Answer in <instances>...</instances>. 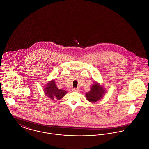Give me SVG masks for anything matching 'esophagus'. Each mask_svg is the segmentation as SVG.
I'll return each mask as SVG.
<instances>
[{"mask_svg": "<svg viewBox=\"0 0 149 149\" xmlns=\"http://www.w3.org/2000/svg\"><path fill=\"white\" fill-rule=\"evenodd\" d=\"M72 91L73 92H78L79 91V89H78V88H74V89H72Z\"/></svg>", "mask_w": 149, "mask_h": 149, "instance_id": "obj_1", "label": "esophagus"}]
</instances>
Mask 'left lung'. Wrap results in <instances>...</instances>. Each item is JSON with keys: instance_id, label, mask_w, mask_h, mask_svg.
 <instances>
[{"instance_id": "8db88e82", "label": "left lung", "mask_w": 149, "mask_h": 149, "mask_svg": "<svg viewBox=\"0 0 149 149\" xmlns=\"http://www.w3.org/2000/svg\"><path fill=\"white\" fill-rule=\"evenodd\" d=\"M104 90L98 83H94L91 87V91L86 93V99L91 102H96L101 99L104 94Z\"/></svg>"}]
</instances>
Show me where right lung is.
I'll return each instance as SVG.
<instances>
[{
    "label": "right lung",
    "mask_w": 149,
    "mask_h": 149,
    "mask_svg": "<svg viewBox=\"0 0 149 149\" xmlns=\"http://www.w3.org/2000/svg\"><path fill=\"white\" fill-rule=\"evenodd\" d=\"M44 89L46 95L51 99H61L67 93V92L65 90L58 89L54 80L50 81Z\"/></svg>",
    "instance_id": "right-lung-1"
}]
</instances>
